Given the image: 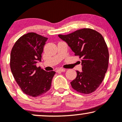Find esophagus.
<instances>
[{"mask_svg":"<svg viewBox=\"0 0 122 122\" xmlns=\"http://www.w3.org/2000/svg\"><path fill=\"white\" fill-rule=\"evenodd\" d=\"M56 72H65V69H58L56 70Z\"/></svg>","mask_w":122,"mask_h":122,"instance_id":"esophagus-1","label":"esophagus"}]
</instances>
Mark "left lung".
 <instances>
[{"mask_svg":"<svg viewBox=\"0 0 122 122\" xmlns=\"http://www.w3.org/2000/svg\"><path fill=\"white\" fill-rule=\"evenodd\" d=\"M82 58V72L71 82L77 92L89 94L96 91L104 79L108 66L109 53L103 36L91 29H82L68 35H58Z\"/></svg>","mask_w":122,"mask_h":122,"instance_id":"obj_1","label":"left lung"}]
</instances>
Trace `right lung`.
I'll use <instances>...</instances> for the list:
<instances>
[{
  "label": "right lung",
  "instance_id": "add662e5",
  "mask_svg": "<svg viewBox=\"0 0 122 122\" xmlns=\"http://www.w3.org/2000/svg\"><path fill=\"white\" fill-rule=\"evenodd\" d=\"M47 38L29 33L19 38L12 47L10 68L14 77L25 94L41 96L51 87L54 71L46 72L36 64L41 61V54Z\"/></svg>",
  "mask_w": 122,
  "mask_h": 122
}]
</instances>
